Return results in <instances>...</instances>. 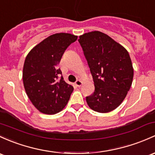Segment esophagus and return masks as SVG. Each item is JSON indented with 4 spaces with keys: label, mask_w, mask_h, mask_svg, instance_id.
Listing matches in <instances>:
<instances>
[{
    "label": "esophagus",
    "mask_w": 155,
    "mask_h": 155,
    "mask_svg": "<svg viewBox=\"0 0 155 155\" xmlns=\"http://www.w3.org/2000/svg\"><path fill=\"white\" fill-rule=\"evenodd\" d=\"M75 85L78 87H80V86H81V85H82V81H80V80H77L75 82Z\"/></svg>",
    "instance_id": "obj_1"
}]
</instances>
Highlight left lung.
Masks as SVG:
<instances>
[{
    "instance_id": "obj_1",
    "label": "left lung",
    "mask_w": 155,
    "mask_h": 155,
    "mask_svg": "<svg viewBox=\"0 0 155 155\" xmlns=\"http://www.w3.org/2000/svg\"><path fill=\"white\" fill-rule=\"evenodd\" d=\"M79 38L94 85L93 94L86 97L88 106L100 113L113 111L124 101L132 84L134 69L129 52L101 31Z\"/></svg>"
}]
</instances>
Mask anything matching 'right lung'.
Here are the masks:
<instances>
[{
  "instance_id": "right-lung-1",
  "label": "right lung",
  "mask_w": 155,
  "mask_h": 155,
  "mask_svg": "<svg viewBox=\"0 0 155 155\" xmlns=\"http://www.w3.org/2000/svg\"><path fill=\"white\" fill-rule=\"evenodd\" d=\"M77 38L69 33H56L36 45L25 59V91L31 104L44 114L63 110L70 98L74 88L61 77L62 71L58 66L64 51Z\"/></svg>"
}]
</instances>
